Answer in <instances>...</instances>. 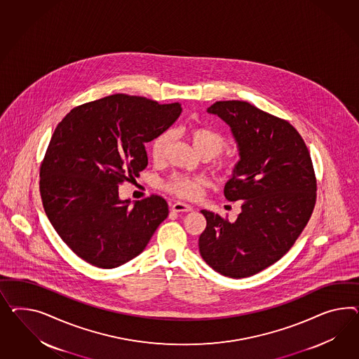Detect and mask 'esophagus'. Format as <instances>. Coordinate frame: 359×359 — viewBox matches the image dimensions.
Returning <instances> with one entry per match:
<instances>
[{
	"label": "esophagus",
	"instance_id": "esophagus-1",
	"mask_svg": "<svg viewBox=\"0 0 359 359\" xmlns=\"http://www.w3.org/2000/svg\"><path fill=\"white\" fill-rule=\"evenodd\" d=\"M171 208H172L174 212H177V213H188V212L194 210V208L191 205L184 204V203H180V201L174 203Z\"/></svg>",
	"mask_w": 359,
	"mask_h": 359
}]
</instances>
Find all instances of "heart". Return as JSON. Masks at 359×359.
I'll return each instance as SVG.
<instances>
[{
    "instance_id": "1",
    "label": "heart",
    "mask_w": 359,
    "mask_h": 359,
    "mask_svg": "<svg viewBox=\"0 0 359 359\" xmlns=\"http://www.w3.org/2000/svg\"><path fill=\"white\" fill-rule=\"evenodd\" d=\"M189 137L194 142V147L203 155H208L209 158L218 154L224 147V137L213 128L206 126H194L188 130ZM174 137V132L171 129L163 130L155 137L150 144V154L155 162H161L165 159L167 147L171 144ZM217 165L223 170H230L231 162L229 159L219 158ZM208 183L205 176L200 175L175 174L167 182V189L182 196L185 198H194L198 196L201 188Z\"/></svg>"
}]
</instances>
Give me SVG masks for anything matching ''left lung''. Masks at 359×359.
<instances>
[{"instance_id":"left-lung-1","label":"left lung","mask_w":359,"mask_h":359,"mask_svg":"<svg viewBox=\"0 0 359 359\" xmlns=\"http://www.w3.org/2000/svg\"><path fill=\"white\" fill-rule=\"evenodd\" d=\"M208 114L230 126L239 151L224 197L239 201L235 222L201 210L206 229L198 248L214 271L253 276L278 262L298 239L316 201L309 149L287 121L241 100L215 102Z\"/></svg>"}]
</instances>
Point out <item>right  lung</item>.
<instances>
[{
    "label": "right lung",
    "mask_w": 359,
    "mask_h": 359,
    "mask_svg": "<svg viewBox=\"0 0 359 359\" xmlns=\"http://www.w3.org/2000/svg\"><path fill=\"white\" fill-rule=\"evenodd\" d=\"M180 114L179 103L115 94L73 108L58 123L40 167V194L49 222L82 260L120 266L167 218L165 198L121 200L118 185L145 170L146 142Z\"/></svg>",
    "instance_id": "obj_1"
}]
</instances>
